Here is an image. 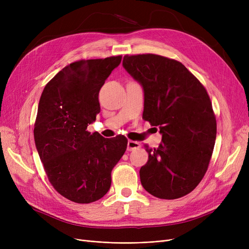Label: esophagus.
Here are the masks:
<instances>
[{
	"label": "esophagus",
	"mask_w": 249,
	"mask_h": 249,
	"mask_svg": "<svg viewBox=\"0 0 249 249\" xmlns=\"http://www.w3.org/2000/svg\"><path fill=\"white\" fill-rule=\"evenodd\" d=\"M140 146H141L140 142H138V141H133V140H128V143H127V150L131 151V150H134V149H138Z\"/></svg>",
	"instance_id": "esophagus-1"
}]
</instances>
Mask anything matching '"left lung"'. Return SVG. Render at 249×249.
Wrapping results in <instances>:
<instances>
[{"mask_svg":"<svg viewBox=\"0 0 249 249\" xmlns=\"http://www.w3.org/2000/svg\"><path fill=\"white\" fill-rule=\"evenodd\" d=\"M123 67L144 89L142 118L160 126L162 142L149 148L141 184L156 198L191 193L204 178L213 153L217 123L205 87L181 62L158 54L125 55Z\"/></svg>","mask_w":249,"mask_h":249,"instance_id":"obj_1","label":"left lung"}]
</instances>
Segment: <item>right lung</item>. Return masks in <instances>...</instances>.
<instances>
[{"instance_id":"add662e5","label":"right lung","mask_w":249,"mask_h":249,"mask_svg":"<svg viewBox=\"0 0 249 249\" xmlns=\"http://www.w3.org/2000/svg\"><path fill=\"white\" fill-rule=\"evenodd\" d=\"M122 55L82 59L46 84L34 124L35 145L50 184L78 204L98 201L111 187V173L126 151L125 136L105 138L87 128L101 111L99 91Z\"/></svg>"}]
</instances>
